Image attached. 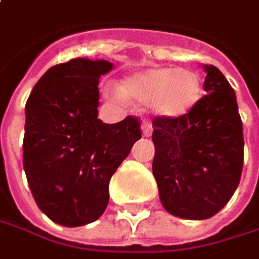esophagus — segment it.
<instances>
[{
    "mask_svg": "<svg viewBox=\"0 0 259 259\" xmlns=\"http://www.w3.org/2000/svg\"><path fill=\"white\" fill-rule=\"evenodd\" d=\"M152 132H153V124H152V121L150 119H144L143 121V135L144 137H150Z\"/></svg>",
    "mask_w": 259,
    "mask_h": 259,
    "instance_id": "1",
    "label": "esophagus"
}]
</instances>
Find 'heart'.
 Listing matches in <instances>:
<instances>
[{
	"mask_svg": "<svg viewBox=\"0 0 259 259\" xmlns=\"http://www.w3.org/2000/svg\"><path fill=\"white\" fill-rule=\"evenodd\" d=\"M115 98L127 97L138 103H152L156 115L181 118L188 115L202 98V81L188 69L153 68L135 74L122 83L121 92L113 91Z\"/></svg>",
	"mask_w": 259,
	"mask_h": 259,
	"instance_id": "obj_1",
	"label": "heart"
}]
</instances>
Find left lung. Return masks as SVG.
Here are the masks:
<instances>
[{
	"mask_svg": "<svg viewBox=\"0 0 259 259\" xmlns=\"http://www.w3.org/2000/svg\"><path fill=\"white\" fill-rule=\"evenodd\" d=\"M208 92L181 118H153V176L164 208L182 219L215 215L243 171L244 138L237 97L219 68L206 65Z\"/></svg>",
	"mask_w": 259,
	"mask_h": 259,
	"instance_id": "obj_1",
	"label": "left lung"
}]
</instances>
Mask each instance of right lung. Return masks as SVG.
I'll use <instances>...</instances> for the list:
<instances>
[{
    "instance_id": "right-lung-1",
    "label": "right lung",
    "mask_w": 259,
    "mask_h": 259,
    "mask_svg": "<svg viewBox=\"0 0 259 259\" xmlns=\"http://www.w3.org/2000/svg\"><path fill=\"white\" fill-rule=\"evenodd\" d=\"M107 60L71 59L51 66L25 104L24 170L31 194L53 222H95L109 202V182L141 138V121L98 119V78Z\"/></svg>"
}]
</instances>
